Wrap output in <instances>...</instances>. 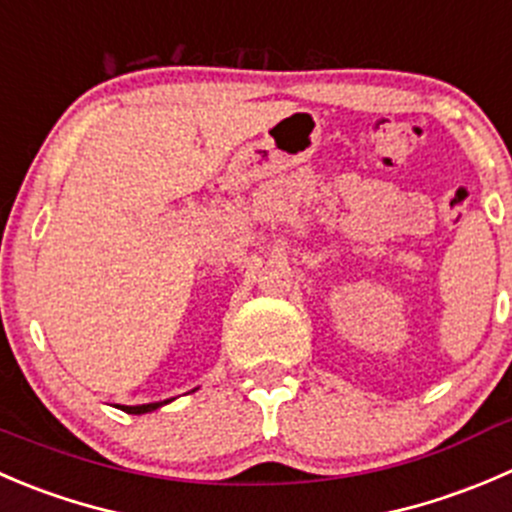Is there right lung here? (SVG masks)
<instances>
[{
	"label": "right lung",
	"instance_id": "1",
	"mask_svg": "<svg viewBox=\"0 0 512 512\" xmlns=\"http://www.w3.org/2000/svg\"><path fill=\"white\" fill-rule=\"evenodd\" d=\"M171 401H174V398H169V401H161V403H144V406H119V408L124 413H131V416H141V413H151V411H156V408L166 406V403H171Z\"/></svg>",
	"mask_w": 512,
	"mask_h": 512
}]
</instances>
